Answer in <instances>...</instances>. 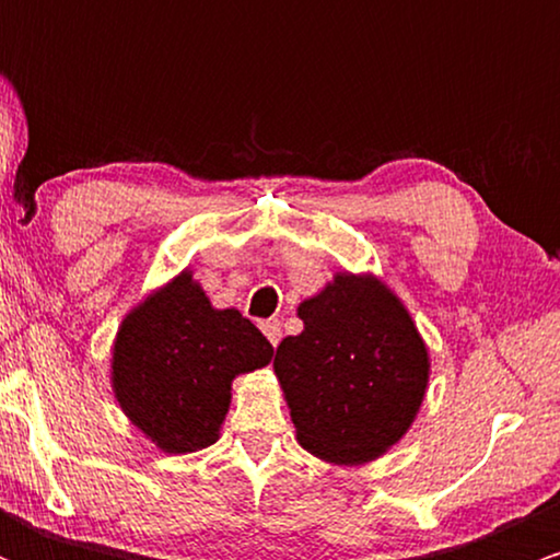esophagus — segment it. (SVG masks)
Here are the masks:
<instances>
[{"mask_svg":"<svg viewBox=\"0 0 560 560\" xmlns=\"http://www.w3.org/2000/svg\"><path fill=\"white\" fill-rule=\"evenodd\" d=\"M260 329H262V334H266V337H268V342H271L273 347L279 345V339H281V320H279V318L262 320Z\"/></svg>","mask_w":560,"mask_h":560,"instance_id":"1","label":"esophagus"}]
</instances>
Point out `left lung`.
<instances>
[{
	"label": "left lung",
	"instance_id": "1",
	"mask_svg": "<svg viewBox=\"0 0 560 560\" xmlns=\"http://www.w3.org/2000/svg\"><path fill=\"white\" fill-rule=\"evenodd\" d=\"M305 324L276 347L300 445L326 464L361 466L400 442L429 384V352L413 318L376 276L337 273L300 302Z\"/></svg>",
	"mask_w": 560,
	"mask_h": 560
}]
</instances>
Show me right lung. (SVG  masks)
<instances>
[{
  "instance_id": "obj_1",
  "label": "right lung",
  "mask_w": 560,
  "mask_h": 560,
  "mask_svg": "<svg viewBox=\"0 0 560 560\" xmlns=\"http://www.w3.org/2000/svg\"><path fill=\"white\" fill-rule=\"evenodd\" d=\"M273 347L240 311H218L182 271L139 302L113 345L120 410L163 453L213 445L229 413L231 382L271 363Z\"/></svg>"
}]
</instances>
